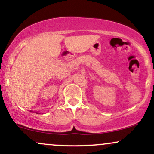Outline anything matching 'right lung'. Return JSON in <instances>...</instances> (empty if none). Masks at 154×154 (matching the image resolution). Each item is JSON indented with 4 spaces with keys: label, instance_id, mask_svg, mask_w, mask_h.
Listing matches in <instances>:
<instances>
[{
    "label": "right lung",
    "instance_id": "add662e5",
    "mask_svg": "<svg viewBox=\"0 0 154 154\" xmlns=\"http://www.w3.org/2000/svg\"><path fill=\"white\" fill-rule=\"evenodd\" d=\"M31 111V112H32V111ZM37 114H38V113H37Z\"/></svg>",
    "mask_w": 154,
    "mask_h": 154
}]
</instances>
